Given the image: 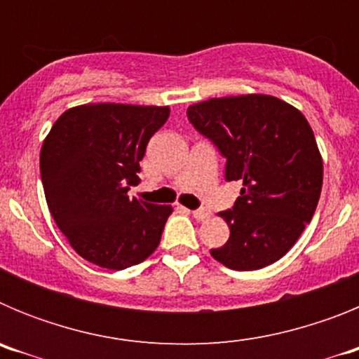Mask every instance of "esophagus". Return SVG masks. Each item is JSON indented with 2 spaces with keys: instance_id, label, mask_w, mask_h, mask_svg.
<instances>
[{
  "instance_id": "34e87169",
  "label": "esophagus",
  "mask_w": 359,
  "mask_h": 359,
  "mask_svg": "<svg viewBox=\"0 0 359 359\" xmlns=\"http://www.w3.org/2000/svg\"><path fill=\"white\" fill-rule=\"evenodd\" d=\"M210 215H212V212L207 210V208H199V210L192 212V217L198 219V221H207Z\"/></svg>"
}]
</instances>
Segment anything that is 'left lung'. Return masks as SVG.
Here are the masks:
<instances>
[{
    "label": "left lung",
    "instance_id": "obj_1",
    "mask_svg": "<svg viewBox=\"0 0 359 359\" xmlns=\"http://www.w3.org/2000/svg\"><path fill=\"white\" fill-rule=\"evenodd\" d=\"M189 122L226 158V182H241L230 228L215 261L252 271L286 255L313 219L323 165L306 116L271 95L210 98L187 109Z\"/></svg>",
    "mask_w": 359,
    "mask_h": 359
}]
</instances>
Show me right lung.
<instances>
[{
    "instance_id": "1",
    "label": "right lung",
    "mask_w": 359,
    "mask_h": 359,
    "mask_svg": "<svg viewBox=\"0 0 359 359\" xmlns=\"http://www.w3.org/2000/svg\"><path fill=\"white\" fill-rule=\"evenodd\" d=\"M167 106L84 104L65 111L41 147L50 214L73 250L100 268L126 269L158 248L172 208L129 198Z\"/></svg>"
}]
</instances>
